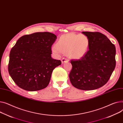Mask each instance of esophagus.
I'll list each match as a JSON object with an SVG mask.
<instances>
[{
  "mask_svg": "<svg viewBox=\"0 0 123 123\" xmlns=\"http://www.w3.org/2000/svg\"><path fill=\"white\" fill-rule=\"evenodd\" d=\"M61 61H62V63H64L65 62H67L69 61V59H67V58H63L61 60Z\"/></svg>",
  "mask_w": 123,
  "mask_h": 123,
  "instance_id": "34e87169",
  "label": "esophagus"
}]
</instances>
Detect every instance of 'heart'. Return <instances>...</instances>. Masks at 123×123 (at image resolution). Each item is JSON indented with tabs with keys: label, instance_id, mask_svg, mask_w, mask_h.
Segmentation results:
<instances>
[{
	"label": "heart",
	"instance_id": "obj_1",
	"mask_svg": "<svg viewBox=\"0 0 123 123\" xmlns=\"http://www.w3.org/2000/svg\"><path fill=\"white\" fill-rule=\"evenodd\" d=\"M90 40L85 35L69 33L62 35L58 40L56 45L52 50L56 54L61 52L67 53L68 56L74 59H80L87 52Z\"/></svg>",
	"mask_w": 123,
	"mask_h": 123
}]
</instances>
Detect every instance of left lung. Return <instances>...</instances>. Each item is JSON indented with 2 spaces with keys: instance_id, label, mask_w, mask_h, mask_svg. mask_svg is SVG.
Listing matches in <instances>:
<instances>
[{
  "instance_id": "1",
  "label": "left lung",
  "mask_w": 123,
  "mask_h": 123,
  "mask_svg": "<svg viewBox=\"0 0 123 123\" xmlns=\"http://www.w3.org/2000/svg\"><path fill=\"white\" fill-rule=\"evenodd\" d=\"M90 40L86 54L80 59L71 60L69 78L72 85L84 91H91L105 85L116 66L115 45L99 32L83 31Z\"/></svg>"
}]
</instances>
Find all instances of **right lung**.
<instances>
[{"instance_id": "right-lung-1", "label": "right lung", "mask_w": 123, "mask_h": 123, "mask_svg": "<svg viewBox=\"0 0 123 123\" xmlns=\"http://www.w3.org/2000/svg\"><path fill=\"white\" fill-rule=\"evenodd\" d=\"M57 37L37 32L21 37L12 48L8 72L15 83L28 91H37L48 85L53 70L61 64L51 58V46Z\"/></svg>"}]
</instances>
